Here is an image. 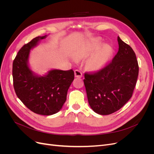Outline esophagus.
Segmentation results:
<instances>
[{
    "mask_svg": "<svg viewBox=\"0 0 154 154\" xmlns=\"http://www.w3.org/2000/svg\"><path fill=\"white\" fill-rule=\"evenodd\" d=\"M74 76H75V77H77V78H82L83 74H82V72L80 71V70H75L74 71Z\"/></svg>",
    "mask_w": 154,
    "mask_h": 154,
    "instance_id": "1",
    "label": "esophagus"
}]
</instances>
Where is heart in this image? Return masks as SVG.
<instances>
[{
	"mask_svg": "<svg viewBox=\"0 0 154 154\" xmlns=\"http://www.w3.org/2000/svg\"><path fill=\"white\" fill-rule=\"evenodd\" d=\"M98 44H94L91 46L87 47L85 49L80 51L78 53L79 57H83V56H87L91 54L93 51L96 50ZM110 53V49L109 48H105L101 52L97 53L92 57L88 61V64L89 67L94 69H99L103 67L106 63L109 60Z\"/></svg>",
	"mask_w": 154,
	"mask_h": 154,
	"instance_id": "b5f03b06",
	"label": "heart"
}]
</instances>
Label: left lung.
I'll return each instance as SVG.
<instances>
[{"mask_svg":"<svg viewBox=\"0 0 154 154\" xmlns=\"http://www.w3.org/2000/svg\"><path fill=\"white\" fill-rule=\"evenodd\" d=\"M119 50L111 62L96 72H86L83 80L92 109L101 115L119 110L131 98L139 74L136 56L118 37Z\"/></svg>","mask_w":154,"mask_h":154,"instance_id":"left-lung-1","label":"left lung"}]
</instances>
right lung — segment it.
<instances>
[{
  "instance_id": "right-lung-1",
  "label": "right lung",
  "mask_w": 154,
  "mask_h": 154,
  "mask_svg": "<svg viewBox=\"0 0 154 154\" xmlns=\"http://www.w3.org/2000/svg\"><path fill=\"white\" fill-rule=\"evenodd\" d=\"M45 37L36 36L23 45L13 60L12 73L14 89L22 103L36 114L49 116L62 109L74 74L71 69L52 70L44 76L33 74L27 65L29 51Z\"/></svg>"
}]
</instances>
